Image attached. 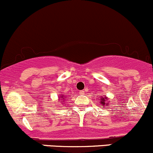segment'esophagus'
<instances>
[{
  "instance_id": "obj_1",
  "label": "esophagus",
  "mask_w": 153,
  "mask_h": 153,
  "mask_svg": "<svg viewBox=\"0 0 153 153\" xmlns=\"http://www.w3.org/2000/svg\"><path fill=\"white\" fill-rule=\"evenodd\" d=\"M79 92H80V94H81V95H84V90H81Z\"/></svg>"
}]
</instances>
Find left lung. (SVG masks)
Segmentation results:
<instances>
[{
	"instance_id": "obj_1",
	"label": "left lung",
	"mask_w": 153,
	"mask_h": 153,
	"mask_svg": "<svg viewBox=\"0 0 153 153\" xmlns=\"http://www.w3.org/2000/svg\"><path fill=\"white\" fill-rule=\"evenodd\" d=\"M105 99H106V97H105ZM105 99H104V98H102V101H101V104H103V105H104V104H105V103H104V101H106Z\"/></svg>"
}]
</instances>
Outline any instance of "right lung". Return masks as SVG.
I'll use <instances>...</instances> for the list:
<instances>
[{"label":"right lung","instance_id":"1","mask_svg":"<svg viewBox=\"0 0 153 153\" xmlns=\"http://www.w3.org/2000/svg\"><path fill=\"white\" fill-rule=\"evenodd\" d=\"M62 98H63V97H62Z\"/></svg>","mask_w":153,"mask_h":153}]
</instances>
